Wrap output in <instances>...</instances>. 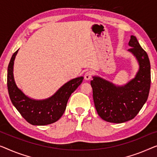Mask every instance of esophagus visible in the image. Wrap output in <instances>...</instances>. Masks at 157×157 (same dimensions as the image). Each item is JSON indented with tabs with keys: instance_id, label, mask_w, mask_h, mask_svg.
I'll list each match as a JSON object with an SVG mask.
<instances>
[{
	"instance_id": "1",
	"label": "esophagus",
	"mask_w": 157,
	"mask_h": 157,
	"mask_svg": "<svg viewBox=\"0 0 157 157\" xmlns=\"http://www.w3.org/2000/svg\"><path fill=\"white\" fill-rule=\"evenodd\" d=\"M92 75V72L91 71L86 72L85 74V79L86 80H89V79H91Z\"/></svg>"
}]
</instances>
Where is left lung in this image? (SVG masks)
<instances>
[{"label": "left lung", "instance_id": "obj_1", "mask_svg": "<svg viewBox=\"0 0 157 157\" xmlns=\"http://www.w3.org/2000/svg\"><path fill=\"white\" fill-rule=\"evenodd\" d=\"M128 51L137 59L140 68L135 78L123 86H117L93 77L91 86L98 114L105 121L122 123L135 117L147 100L151 85V67L149 57L136 37L132 35Z\"/></svg>", "mask_w": 157, "mask_h": 157}]
</instances>
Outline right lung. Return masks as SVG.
<instances>
[{
	"instance_id": "right-lung-1",
	"label": "right lung",
	"mask_w": 157,
	"mask_h": 157,
	"mask_svg": "<svg viewBox=\"0 0 157 157\" xmlns=\"http://www.w3.org/2000/svg\"><path fill=\"white\" fill-rule=\"evenodd\" d=\"M17 51L13 55L8 67V90L13 105L22 117L33 125H47L57 122L63 116L70 95L82 83L83 77L67 82L49 98L33 100L26 96L15 82L13 65Z\"/></svg>"
}]
</instances>
